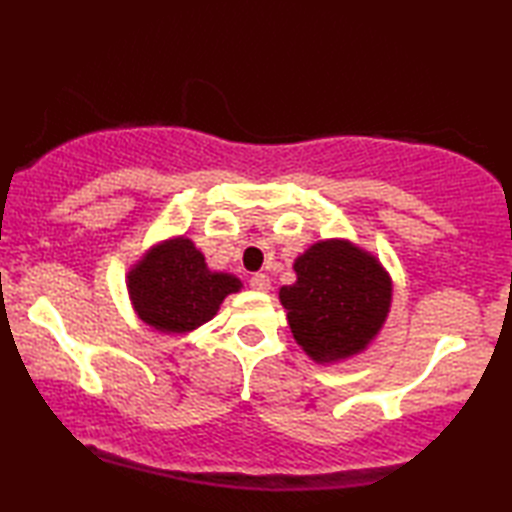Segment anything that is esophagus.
<instances>
[{
	"instance_id": "esophagus-1",
	"label": "esophagus",
	"mask_w": 512,
	"mask_h": 512,
	"mask_svg": "<svg viewBox=\"0 0 512 512\" xmlns=\"http://www.w3.org/2000/svg\"><path fill=\"white\" fill-rule=\"evenodd\" d=\"M249 285H252V289H256V291H267L269 289V276L254 274L252 278H249Z\"/></svg>"
}]
</instances>
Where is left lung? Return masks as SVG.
<instances>
[{"label": "left lung", "instance_id": "left-lung-1", "mask_svg": "<svg viewBox=\"0 0 512 512\" xmlns=\"http://www.w3.org/2000/svg\"><path fill=\"white\" fill-rule=\"evenodd\" d=\"M298 280L280 289L296 342L316 362L362 351L391 305V280L378 260L347 241H320L296 263Z\"/></svg>", "mask_w": 512, "mask_h": 512}]
</instances>
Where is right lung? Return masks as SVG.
<instances>
[{
  "label": "right lung",
  "mask_w": 512,
  "mask_h": 512,
  "mask_svg": "<svg viewBox=\"0 0 512 512\" xmlns=\"http://www.w3.org/2000/svg\"><path fill=\"white\" fill-rule=\"evenodd\" d=\"M130 298L143 322L163 333H185L216 316L241 280L210 271L190 238L154 247L128 276Z\"/></svg>",
  "instance_id": "1"
}]
</instances>
